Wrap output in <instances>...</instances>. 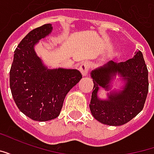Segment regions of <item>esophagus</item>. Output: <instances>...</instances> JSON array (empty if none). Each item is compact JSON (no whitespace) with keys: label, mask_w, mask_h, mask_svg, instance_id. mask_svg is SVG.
<instances>
[{"label":"esophagus","mask_w":154,"mask_h":154,"mask_svg":"<svg viewBox=\"0 0 154 154\" xmlns=\"http://www.w3.org/2000/svg\"><path fill=\"white\" fill-rule=\"evenodd\" d=\"M79 69H80V72L82 74V76H87V72H88V71L90 69V63H88V62L82 63L80 65Z\"/></svg>","instance_id":"obj_1"}]
</instances>
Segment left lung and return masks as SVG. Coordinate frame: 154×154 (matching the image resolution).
<instances>
[{"instance_id":"1","label":"left lung","mask_w":154,"mask_h":154,"mask_svg":"<svg viewBox=\"0 0 154 154\" xmlns=\"http://www.w3.org/2000/svg\"><path fill=\"white\" fill-rule=\"evenodd\" d=\"M116 74L126 81L123 90L112 93L108 100L102 101L97 97L100 87L107 90ZM149 72L140 51L135 56L125 62L116 63L110 61L104 67L91 72L93 91L90 110L99 122L112 126L125 125L134 118L144 106L149 91Z\"/></svg>"}]
</instances>
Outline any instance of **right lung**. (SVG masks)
Masks as SVG:
<instances>
[{"instance_id":"obj_1","label":"right lung","mask_w":154,"mask_h":154,"mask_svg":"<svg viewBox=\"0 0 154 154\" xmlns=\"http://www.w3.org/2000/svg\"><path fill=\"white\" fill-rule=\"evenodd\" d=\"M52 29L46 24L29 32L15 48L10 70V87L16 106L36 121L57 118L67 92L82 77L76 69H47L36 55L35 44Z\"/></svg>"}]
</instances>
